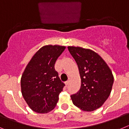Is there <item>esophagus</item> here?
I'll use <instances>...</instances> for the list:
<instances>
[{
  "instance_id": "1",
  "label": "esophagus",
  "mask_w": 129,
  "mask_h": 129,
  "mask_svg": "<svg viewBox=\"0 0 129 129\" xmlns=\"http://www.w3.org/2000/svg\"><path fill=\"white\" fill-rule=\"evenodd\" d=\"M70 82H71V79L69 78V79H68V80H67V82H66V86H68V85H69V83H70Z\"/></svg>"
}]
</instances>
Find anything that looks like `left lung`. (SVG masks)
Returning <instances> with one entry per match:
<instances>
[{
    "label": "left lung",
    "instance_id": "obj_1",
    "mask_svg": "<svg viewBox=\"0 0 129 129\" xmlns=\"http://www.w3.org/2000/svg\"><path fill=\"white\" fill-rule=\"evenodd\" d=\"M76 61L81 78L80 89L71 96L73 104L87 112L103 105L112 90L114 76L111 69L98 53L90 49L68 46Z\"/></svg>",
    "mask_w": 129,
    "mask_h": 129
}]
</instances>
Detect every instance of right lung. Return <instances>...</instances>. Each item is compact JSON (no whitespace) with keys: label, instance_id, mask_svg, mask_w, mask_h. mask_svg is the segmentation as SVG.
<instances>
[{"label":"right lung","instance_id":"obj_1","mask_svg":"<svg viewBox=\"0 0 129 129\" xmlns=\"http://www.w3.org/2000/svg\"><path fill=\"white\" fill-rule=\"evenodd\" d=\"M66 46L46 45L37 51L25 67L20 80L21 92L32 111L47 113L54 109L65 84L54 69Z\"/></svg>","mask_w":129,"mask_h":129}]
</instances>
